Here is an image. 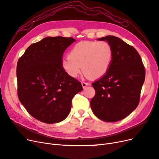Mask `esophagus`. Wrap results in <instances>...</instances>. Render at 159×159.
Instances as JSON below:
<instances>
[{
	"mask_svg": "<svg viewBox=\"0 0 159 159\" xmlns=\"http://www.w3.org/2000/svg\"><path fill=\"white\" fill-rule=\"evenodd\" d=\"M81 85H82V87H83L84 88H85L86 87V86L89 85V84L88 83V82H85V81H82V82H81Z\"/></svg>",
	"mask_w": 159,
	"mask_h": 159,
	"instance_id": "1",
	"label": "esophagus"
}]
</instances>
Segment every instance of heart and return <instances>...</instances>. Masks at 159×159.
Listing matches in <instances>:
<instances>
[{
	"label": "heart",
	"mask_w": 159,
	"mask_h": 159,
	"mask_svg": "<svg viewBox=\"0 0 159 159\" xmlns=\"http://www.w3.org/2000/svg\"><path fill=\"white\" fill-rule=\"evenodd\" d=\"M112 48L105 41H83L76 44L61 66L72 78L83 72L88 78L97 79L107 71L112 61Z\"/></svg>",
	"instance_id": "obj_1"
}]
</instances>
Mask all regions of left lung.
Masks as SVG:
<instances>
[{"instance_id": "obj_1", "label": "left lung", "mask_w": 159, "mask_h": 159, "mask_svg": "<svg viewBox=\"0 0 159 159\" xmlns=\"http://www.w3.org/2000/svg\"><path fill=\"white\" fill-rule=\"evenodd\" d=\"M98 40L108 42L113 56L107 71L92 84L95 95L91 100V108L102 121H118L138 106L145 69L136 49L121 39L107 36Z\"/></svg>"}]
</instances>
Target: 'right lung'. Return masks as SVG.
<instances>
[{
  "label": "right lung",
  "mask_w": 159,
  "mask_h": 159,
  "mask_svg": "<svg viewBox=\"0 0 159 159\" xmlns=\"http://www.w3.org/2000/svg\"><path fill=\"white\" fill-rule=\"evenodd\" d=\"M73 38L46 37L34 43L19 58L16 67L18 97L33 117L56 123L70 113L71 100L83 88L61 66L64 52Z\"/></svg>",
  "instance_id": "right-lung-1"
}]
</instances>
